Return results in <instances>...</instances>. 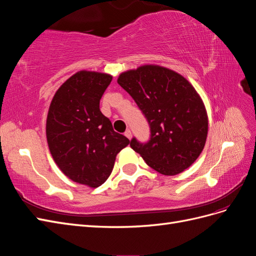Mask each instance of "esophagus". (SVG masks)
Masks as SVG:
<instances>
[{
  "mask_svg": "<svg viewBox=\"0 0 256 256\" xmlns=\"http://www.w3.org/2000/svg\"><path fill=\"white\" fill-rule=\"evenodd\" d=\"M125 136H126V138H128L129 140H130L131 136H132V134H131V131H130V130H127L126 132H125Z\"/></svg>",
  "mask_w": 256,
  "mask_h": 256,
  "instance_id": "1",
  "label": "esophagus"
}]
</instances>
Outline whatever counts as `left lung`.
Segmentation results:
<instances>
[{"mask_svg": "<svg viewBox=\"0 0 256 256\" xmlns=\"http://www.w3.org/2000/svg\"><path fill=\"white\" fill-rule=\"evenodd\" d=\"M118 83L134 98L150 128L146 143L130 146L154 171L173 176L188 168L202 152L208 118L202 99L182 76L157 65L120 74Z\"/></svg>", "mask_w": 256, "mask_h": 256, "instance_id": "left-lung-1", "label": "left lung"}]
</instances>
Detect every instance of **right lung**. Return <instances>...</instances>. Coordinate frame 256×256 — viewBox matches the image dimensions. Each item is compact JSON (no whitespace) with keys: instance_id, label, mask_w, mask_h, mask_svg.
I'll list each match as a JSON object with an SVG mask.
<instances>
[{"instance_id":"add662e5","label":"right lung","mask_w":256,"mask_h":256,"mask_svg":"<svg viewBox=\"0 0 256 256\" xmlns=\"http://www.w3.org/2000/svg\"><path fill=\"white\" fill-rule=\"evenodd\" d=\"M111 81L106 74H74L56 90L47 116V141L56 164L72 180L92 188L108 180L116 154L130 143L99 109Z\"/></svg>"}]
</instances>
